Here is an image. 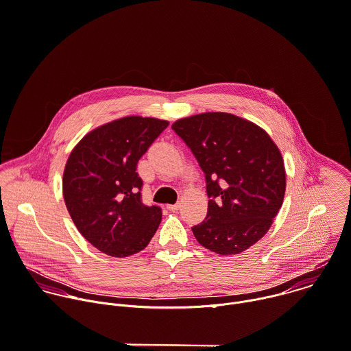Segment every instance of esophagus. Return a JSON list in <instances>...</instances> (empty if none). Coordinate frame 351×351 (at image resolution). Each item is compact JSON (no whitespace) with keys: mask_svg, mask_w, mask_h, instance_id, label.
<instances>
[{"mask_svg":"<svg viewBox=\"0 0 351 351\" xmlns=\"http://www.w3.org/2000/svg\"><path fill=\"white\" fill-rule=\"evenodd\" d=\"M180 207H181V204H180V203H176V204H169V206H167V208H169L170 211H178V210H180Z\"/></svg>","mask_w":351,"mask_h":351,"instance_id":"34e87169","label":"esophagus"}]
</instances>
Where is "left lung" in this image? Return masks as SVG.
Instances as JSON below:
<instances>
[{"mask_svg": "<svg viewBox=\"0 0 351 351\" xmlns=\"http://www.w3.org/2000/svg\"><path fill=\"white\" fill-rule=\"evenodd\" d=\"M171 129L196 158L208 200L196 240L219 255L240 254L269 230L281 208L285 170L281 154L256 125L226 112H204Z\"/></svg>", "mask_w": 351, "mask_h": 351, "instance_id": "obj_1", "label": "left lung"}]
</instances>
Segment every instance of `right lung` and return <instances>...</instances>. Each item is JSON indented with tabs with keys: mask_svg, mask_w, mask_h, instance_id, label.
I'll list each match as a JSON object with an SVG mask.
<instances>
[{
	"mask_svg": "<svg viewBox=\"0 0 351 351\" xmlns=\"http://www.w3.org/2000/svg\"><path fill=\"white\" fill-rule=\"evenodd\" d=\"M167 126V121L141 117L110 122L86 134L67 160V210L80 233L110 256L144 250L162 221L159 206L143 203V180L136 170Z\"/></svg>",
	"mask_w": 351,
	"mask_h": 351,
	"instance_id": "obj_1",
	"label": "right lung"
}]
</instances>
